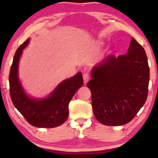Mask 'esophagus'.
<instances>
[{
	"mask_svg": "<svg viewBox=\"0 0 158 158\" xmlns=\"http://www.w3.org/2000/svg\"><path fill=\"white\" fill-rule=\"evenodd\" d=\"M83 81H84V83L86 84L88 82V81H89L90 79V75L88 74V73H85L83 75Z\"/></svg>",
	"mask_w": 158,
	"mask_h": 158,
	"instance_id": "obj_1",
	"label": "esophagus"
}]
</instances>
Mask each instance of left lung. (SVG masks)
Here are the masks:
<instances>
[{
	"instance_id": "obj_1",
	"label": "left lung",
	"mask_w": 158,
	"mask_h": 158,
	"mask_svg": "<svg viewBox=\"0 0 158 158\" xmlns=\"http://www.w3.org/2000/svg\"><path fill=\"white\" fill-rule=\"evenodd\" d=\"M87 83L95 117L107 126L130 122L148 97L150 69L143 47L133 37L127 55H110L93 67Z\"/></svg>"
}]
</instances>
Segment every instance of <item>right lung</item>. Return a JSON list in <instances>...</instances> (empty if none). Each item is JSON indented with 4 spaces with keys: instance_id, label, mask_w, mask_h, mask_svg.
<instances>
[{
    "instance_id": "right-lung-1",
    "label": "right lung",
    "mask_w": 158,
    "mask_h": 158,
    "mask_svg": "<svg viewBox=\"0 0 158 158\" xmlns=\"http://www.w3.org/2000/svg\"><path fill=\"white\" fill-rule=\"evenodd\" d=\"M30 39L17 49L10 70V95L16 109L32 126L40 128H54L63 124L69 115V103L75 92L83 85L81 72L64 80L48 96L35 98L26 92L19 77V60Z\"/></svg>"
}]
</instances>
